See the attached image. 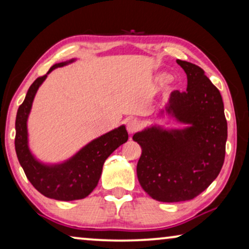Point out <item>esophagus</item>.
Here are the masks:
<instances>
[{"instance_id": "1", "label": "esophagus", "mask_w": 249, "mask_h": 249, "mask_svg": "<svg viewBox=\"0 0 249 249\" xmlns=\"http://www.w3.org/2000/svg\"><path fill=\"white\" fill-rule=\"evenodd\" d=\"M126 128H127V132L129 134H133V133L138 132L141 128V123L136 120H129L127 124H126Z\"/></svg>"}]
</instances>
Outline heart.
Returning <instances> with one entry per match:
<instances>
[{"instance_id": "heart-1", "label": "heart", "mask_w": 249, "mask_h": 249, "mask_svg": "<svg viewBox=\"0 0 249 249\" xmlns=\"http://www.w3.org/2000/svg\"><path fill=\"white\" fill-rule=\"evenodd\" d=\"M158 79H159V81H166V80H167V75H166V74H160V75L158 76Z\"/></svg>"}]
</instances>
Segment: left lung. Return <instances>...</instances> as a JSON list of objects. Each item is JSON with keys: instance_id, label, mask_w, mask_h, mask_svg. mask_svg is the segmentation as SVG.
<instances>
[{"instance_id": "1", "label": "left lung", "mask_w": 249, "mask_h": 249, "mask_svg": "<svg viewBox=\"0 0 249 249\" xmlns=\"http://www.w3.org/2000/svg\"><path fill=\"white\" fill-rule=\"evenodd\" d=\"M187 75L186 91L170 93L164 110L184 128L152 125L133 135L141 145L136 174L143 190L160 202L193 199L208 188L223 166L227 120L222 97L199 66L176 61Z\"/></svg>"}]
</instances>
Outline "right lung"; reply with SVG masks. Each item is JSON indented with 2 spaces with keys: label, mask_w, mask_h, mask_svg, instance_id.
<instances>
[{
  "label": "right lung",
  "mask_w": 249,
  "mask_h": 249,
  "mask_svg": "<svg viewBox=\"0 0 249 249\" xmlns=\"http://www.w3.org/2000/svg\"><path fill=\"white\" fill-rule=\"evenodd\" d=\"M74 61L73 58L57 63L46 74L35 80L23 103L20 105L16 118V152L24 174L39 193L57 201H74L87 197L99 181L105 161L128 140L127 131L122 125L92 140L62 163H43L31 153L28 145L27 121L37 90L53 70Z\"/></svg>",
  "instance_id": "1"
}]
</instances>
